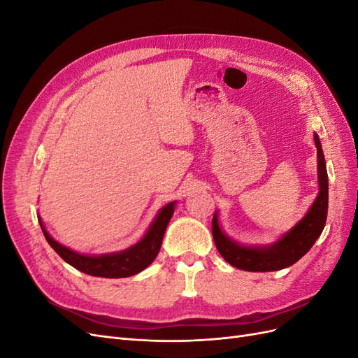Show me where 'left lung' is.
Masks as SVG:
<instances>
[{"mask_svg": "<svg viewBox=\"0 0 358 358\" xmlns=\"http://www.w3.org/2000/svg\"><path fill=\"white\" fill-rule=\"evenodd\" d=\"M313 140H315L318 161V196L306 215L291 230L280 236L276 242L266 246H249L236 242L221 229L218 212L213 213V241L216 249L227 263L241 270H246V272H275V270L285 268L297 263L317 242L327 220L329 176L317 133L313 134Z\"/></svg>", "mask_w": 358, "mask_h": 358, "instance_id": "obj_1", "label": "left lung"}]
</instances>
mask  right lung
Segmentation results:
<instances>
[{"mask_svg":"<svg viewBox=\"0 0 358 358\" xmlns=\"http://www.w3.org/2000/svg\"><path fill=\"white\" fill-rule=\"evenodd\" d=\"M176 201L167 203L164 208H161L155 216L152 224L149 225L148 231L136 245L129 246L124 251L109 252L101 255H86L73 251V249L61 245L48 233L45 225L38 216V222L41 231L45 234L48 243L53 248L64 262L73 266L80 272L99 276V278H128L142 272L149 264H152L155 257L159 252L167 225L175 212Z\"/></svg>","mask_w":358,"mask_h":358,"instance_id":"right-lung-1","label":"right lung"}]
</instances>
